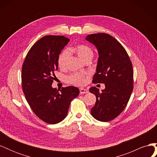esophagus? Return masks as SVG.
<instances>
[{
	"instance_id": "1",
	"label": "esophagus",
	"mask_w": 157,
	"mask_h": 157,
	"mask_svg": "<svg viewBox=\"0 0 157 157\" xmlns=\"http://www.w3.org/2000/svg\"><path fill=\"white\" fill-rule=\"evenodd\" d=\"M88 90H86V89H85V88H80V94H86V93H88Z\"/></svg>"
}]
</instances>
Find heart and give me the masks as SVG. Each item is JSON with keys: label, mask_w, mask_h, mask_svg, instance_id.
<instances>
[{"label": "heart", "mask_w": 157, "mask_h": 157, "mask_svg": "<svg viewBox=\"0 0 157 157\" xmlns=\"http://www.w3.org/2000/svg\"><path fill=\"white\" fill-rule=\"evenodd\" d=\"M71 51L77 54L83 61L91 60L94 56V51L91 47L86 44H78L71 48ZM69 52L63 50L58 56V65L59 69H63L67 66L69 59ZM85 74L82 73H75L67 77V81L69 83L80 85L84 82Z\"/></svg>", "instance_id": "heart-1"}]
</instances>
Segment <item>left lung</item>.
<instances>
[{
    "mask_svg": "<svg viewBox=\"0 0 157 157\" xmlns=\"http://www.w3.org/2000/svg\"><path fill=\"white\" fill-rule=\"evenodd\" d=\"M86 39L96 47L99 58L92 82L105 84L99 92L91 87L96 101L91 115L96 120L108 122L117 117L129 101L134 88V71L126 50L115 38L107 33L88 35Z\"/></svg>",
    "mask_w": 157,
    "mask_h": 157,
    "instance_id": "1",
    "label": "left lung"
}]
</instances>
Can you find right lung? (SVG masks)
Here are the masks:
<instances>
[{
	"mask_svg": "<svg viewBox=\"0 0 157 157\" xmlns=\"http://www.w3.org/2000/svg\"><path fill=\"white\" fill-rule=\"evenodd\" d=\"M61 35H48L33 45L22 65L23 93L33 111L40 119L54 124L67 115L70 103L80 93L78 88H62L59 92L52 87L54 71L58 70V58L69 42Z\"/></svg>",
	"mask_w": 157,
	"mask_h": 157,
	"instance_id": "right-lung-1",
	"label": "right lung"
}]
</instances>
